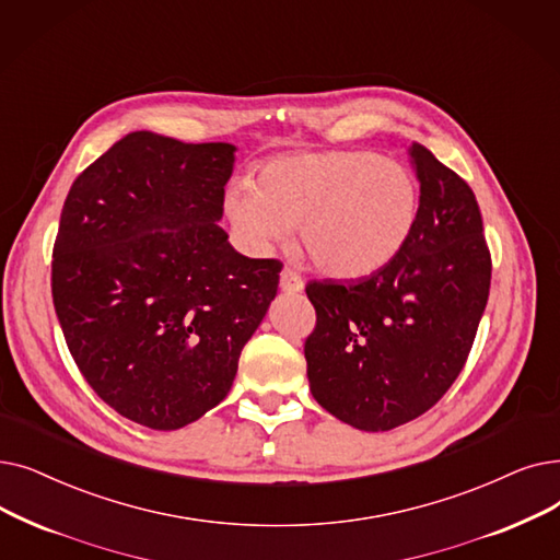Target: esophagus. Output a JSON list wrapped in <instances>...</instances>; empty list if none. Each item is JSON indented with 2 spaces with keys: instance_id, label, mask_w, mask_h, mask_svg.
<instances>
[{
  "instance_id": "1",
  "label": "esophagus",
  "mask_w": 560,
  "mask_h": 560,
  "mask_svg": "<svg viewBox=\"0 0 560 560\" xmlns=\"http://www.w3.org/2000/svg\"><path fill=\"white\" fill-rule=\"evenodd\" d=\"M279 283H281V290H285V293H302V290H304V279L293 270V267H283Z\"/></svg>"
}]
</instances>
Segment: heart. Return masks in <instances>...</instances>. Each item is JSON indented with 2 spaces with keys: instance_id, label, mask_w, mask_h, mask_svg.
Returning a JSON list of instances; mask_svg holds the SVG:
<instances>
[{
  "instance_id": "b5f03b06",
  "label": "heart",
  "mask_w": 560,
  "mask_h": 560,
  "mask_svg": "<svg viewBox=\"0 0 560 560\" xmlns=\"http://www.w3.org/2000/svg\"><path fill=\"white\" fill-rule=\"evenodd\" d=\"M226 212L256 249L288 240L302 224L313 265L352 279L402 249L417 224L419 185L405 164L373 151L295 153L267 162L258 183H235Z\"/></svg>"
}]
</instances>
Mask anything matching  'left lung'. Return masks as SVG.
<instances>
[{
    "mask_svg": "<svg viewBox=\"0 0 560 560\" xmlns=\"http://www.w3.org/2000/svg\"><path fill=\"white\" fill-rule=\"evenodd\" d=\"M419 214L402 249L371 277L311 281L304 343L313 398L357 430H394L440 400L474 346L492 258L471 187L411 143Z\"/></svg>",
    "mask_w": 560,
    "mask_h": 560,
    "instance_id": "1",
    "label": "left lung"
}]
</instances>
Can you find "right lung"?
Listing matches in <instances>:
<instances>
[{
  "label": "right lung",
  "mask_w": 560,
  "mask_h": 560,
  "mask_svg": "<svg viewBox=\"0 0 560 560\" xmlns=\"http://www.w3.org/2000/svg\"><path fill=\"white\" fill-rule=\"evenodd\" d=\"M235 145L130 132L72 183L52 300L89 386L153 430L201 419L279 288L277 258L237 254L217 224Z\"/></svg>",
  "instance_id": "right-lung-1"
}]
</instances>
